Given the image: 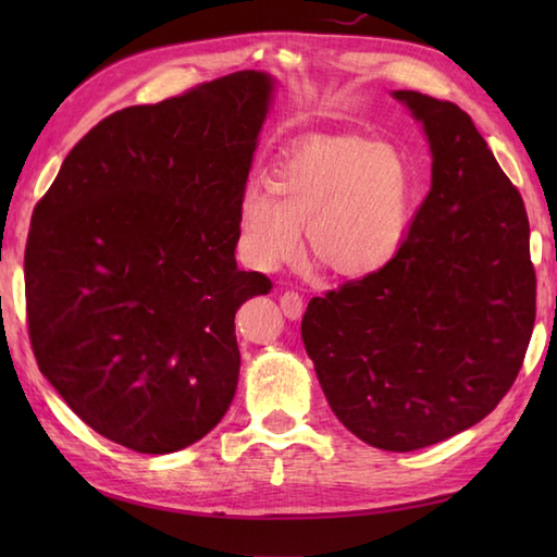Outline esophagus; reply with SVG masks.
<instances>
[{
	"label": "esophagus",
	"instance_id": "1",
	"mask_svg": "<svg viewBox=\"0 0 557 557\" xmlns=\"http://www.w3.org/2000/svg\"><path fill=\"white\" fill-rule=\"evenodd\" d=\"M280 306L287 318H294V321H297V318H301V313H304V297L299 292H282Z\"/></svg>",
	"mask_w": 557,
	"mask_h": 557
}]
</instances>
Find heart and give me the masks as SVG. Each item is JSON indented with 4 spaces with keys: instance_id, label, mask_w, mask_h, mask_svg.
<instances>
[{
    "instance_id": "b5f03b06",
    "label": "heart",
    "mask_w": 557,
    "mask_h": 557,
    "mask_svg": "<svg viewBox=\"0 0 557 557\" xmlns=\"http://www.w3.org/2000/svg\"><path fill=\"white\" fill-rule=\"evenodd\" d=\"M413 176L405 152L363 136L306 140L251 186L239 203V244L248 263L272 272L306 251L333 277L373 275L405 242Z\"/></svg>"
}]
</instances>
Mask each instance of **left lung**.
Segmentation results:
<instances>
[{
  "label": "left lung",
  "instance_id": "8db88e82",
  "mask_svg": "<svg viewBox=\"0 0 557 557\" xmlns=\"http://www.w3.org/2000/svg\"><path fill=\"white\" fill-rule=\"evenodd\" d=\"M429 136L431 191L397 256L313 297L301 321L330 409L411 453L471 429L522 369L536 321L524 200L455 102L395 90Z\"/></svg>",
  "mask_w": 557,
  "mask_h": 557
}]
</instances>
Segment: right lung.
Wrapping results in <instances>:
<instances>
[{"label": "right lung", "instance_id": "add662e5", "mask_svg": "<svg viewBox=\"0 0 557 557\" xmlns=\"http://www.w3.org/2000/svg\"><path fill=\"white\" fill-rule=\"evenodd\" d=\"M270 96V76L236 71L114 112L33 210L23 270L35 361L116 445L176 453L232 405L234 313L272 289L234 258Z\"/></svg>", "mask_w": 557, "mask_h": 557}]
</instances>
